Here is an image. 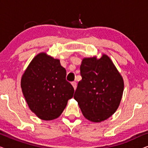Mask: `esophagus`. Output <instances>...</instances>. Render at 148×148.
Listing matches in <instances>:
<instances>
[{"label": "esophagus", "mask_w": 148, "mask_h": 148, "mask_svg": "<svg viewBox=\"0 0 148 148\" xmlns=\"http://www.w3.org/2000/svg\"><path fill=\"white\" fill-rule=\"evenodd\" d=\"M71 84H72L73 87V88H74V90H75L76 88H77V83H76L75 82H73L71 83Z\"/></svg>", "instance_id": "esophagus-1"}]
</instances>
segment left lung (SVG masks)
Wrapping results in <instances>:
<instances>
[{
    "label": "left lung",
    "instance_id": "1",
    "mask_svg": "<svg viewBox=\"0 0 148 148\" xmlns=\"http://www.w3.org/2000/svg\"><path fill=\"white\" fill-rule=\"evenodd\" d=\"M82 79L74 94L84 116L92 122L108 119L118 108L124 83L112 60L104 54L84 58L80 66Z\"/></svg>",
    "mask_w": 148,
    "mask_h": 148
}]
</instances>
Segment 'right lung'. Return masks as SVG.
<instances>
[{
  "label": "right lung",
  "mask_w": 148,
  "mask_h": 148,
  "mask_svg": "<svg viewBox=\"0 0 148 148\" xmlns=\"http://www.w3.org/2000/svg\"><path fill=\"white\" fill-rule=\"evenodd\" d=\"M60 60L46 53L38 54L21 78L23 96L30 110L44 121L58 118L73 96L74 88L66 80Z\"/></svg>",
  "instance_id": "right-lung-1"
}]
</instances>
